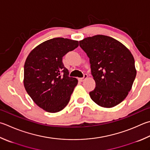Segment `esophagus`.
<instances>
[{"mask_svg":"<svg viewBox=\"0 0 150 150\" xmlns=\"http://www.w3.org/2000/svg\"><path fill=\"white\" fill-rule=\"evenodd\" d=\"M87 77H88V76H87V74H83V77L79 78V80H80L81 81H83L85 80H86V79L87 78Z\"/></svg>","mask_w":150,"mask_h":150,"instance_id":"obj_1","label":"esophagus"}]
</instances>
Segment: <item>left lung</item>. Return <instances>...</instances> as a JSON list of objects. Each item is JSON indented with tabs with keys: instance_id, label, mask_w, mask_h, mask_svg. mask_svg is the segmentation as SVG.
<instances>
[{
	"instance_id": "left-lung-1",
	"label": "left lung",
	"mask_w": 150,
	"mask_h": 150,
	"mask_svg": "<svg viewBox=\"0 0 150 150\" xmlns=\"http://www.w3.org/2000/svg\"><path fill=\"white\" fill-rule=\"evenodd\" d=\"M80 46L89 58L96 83L89 92L91 99L104 108L119 104L131 91L137 75L131 52L115 39L100 35L84 38Z\"/></svg>"
}]
</instances>
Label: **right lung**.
Instances as JSON below:
<instances>
[{"instance_id":"1","label":"right lung","mask_w":150,"mask_h":150,"mask_svg":"<svg viewBox=\"0 0 150 150\" xmlns=\"http://www.w3.org/2000/svg\"><path fill=\"white\" fill-rule=\"evenodd\" d=\"M78 46L76 40L52 38L33 49L25 61V90L33 100L46 112H58L69 103L78 80L69 76L63 57Z\"/></svg>"}]
</instances>
